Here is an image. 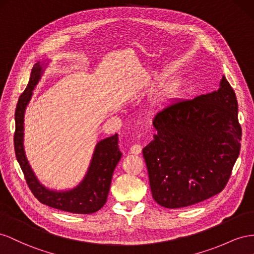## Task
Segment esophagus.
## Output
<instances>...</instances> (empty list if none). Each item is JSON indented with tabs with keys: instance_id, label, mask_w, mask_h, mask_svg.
Segmentation results:
<instances>
[{
	"instance_id": "esophagus-1",
	"label": "esophagus",
	"mask_w": 254,
	"mask_h": 254,
	"mask_svg": "<svg viewBox=\"0 0 254 254\" xmlns=\"http://www.w3.org/2000/svg\"><path fill=\"white\" fill-rule=\"evenodd\" d=\"M141 146L139 143H135V144H133V146L131 147V149H129V153H132V154H139L140 152H141Z\"/></svg>"
}]
</instances>
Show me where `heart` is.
<instances>
[{
  "label": "heart",
  "mask_w": 254,
  "mask_h": 254,
  "mask_svg": "<svg viewBox=\"0 0 254 254\" xmlns=\"http://www.w3.org/2000/svg\"><path fill=\"white\" fill-rule=\"evenodd\" d=\"M172 91H173V85H172V83H167V84L165 85L164 89L162 91L163 98H168L172 93Z\"/></svg>",
  "instance_id": "heart-1"
}]
</instances>
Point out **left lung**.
Masks as SVG:
<instances>
[{"instance_id": "obj_1", "label": "left lung", "mask_w": 254, "mask_h": 254, "mask_svg": "<svg viewBox=\"0 0 254 254\" xmlns=\"http://www.w3.org/2000/svg\"><path fill=\"white\" fill-rule=\"evenodd\" d=\"M237 112L236 95L224 76L217 91L157 112L156 134L142 154L159 205L190 206L226 187L241 151Z\"/></svg>"}]
</instances>
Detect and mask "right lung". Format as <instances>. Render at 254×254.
I'll use <instances>...</instances> for the list:
<instances>
[{"label": "right lung", "mask_w": 254, "mask_h": 254, "mask_svg": "<svg viewBox=\"0 0 254 254\" xmlns=\"http://www.w3.org/2000/svg\"><path fill=\"white\" fill-rule=\"evenodd\" d=\"M42 68L37 63L32 69L30 81L20 96L14 113L16 129L13 135L14 153L24 175L27 186L42 204L74 214H91L102 207L107 200L114 170L122 153L118 147V134L98 142L88 172L75 188L67 191H54L43 187L36 179L23 150V117L32 91L37 85Z\"/></svg>", "instance_id": "right-lung-1"}]
</instances>
